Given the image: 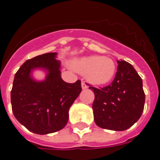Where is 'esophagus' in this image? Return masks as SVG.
<instances>
[{
    "mask_svg": "<svg viewBox=\"0 0 160 160\" xmlns=\"http://www.w3.org/2000/svg\"><path fill=\"white\" fill-rule=\"evenodd\" d=\"M81 87H82L83 89H86V88H88V85H87V84H85V82H84V81L81 82Z\"/></svg>",
    "mask_w": 160,
    "mask_h": 160,
    "instance_id": "esophagus-1",
    "label": "esophagus"
}]
</instances>
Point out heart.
<instances>
[{
    "mask_svg": "<svg viewBox=\"0 0 160 160\" xmlns=\"http://www.w3.org/2000/svg\"><path fill=\"white\" fill-rule=\"evenodd\" d=\"M71 66L78 73L84 75L88 82L96 85L111 82L116 73V64L114 60L100 55L76 58Z\"/></svg>",
    "mask_w": 160,
    "mask_h": 160,
    "instance_id": "b5f03b06",
    "label": "heart"
}]
</instances>
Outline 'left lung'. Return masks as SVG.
Returning a JSON list of instances; mask_svg holds the SVG:
<instances>
[{"label":"left lung","instance_id":"obj_1","mask_svg":"<svg viewBox=\"0 0 160 160\" xmlns=\"http://www.w3.org/2000/svg\"><path fill=\"white\" fill-rule=\"evenodd\" d=\"M115 77L104 88L90 86L94 92L92 103L96 124L105 129L123 131L140 119L145 104L142 80L132 65L117 61Z\"/></svg>","mask_w":160,"mask_h":160}]
</instances>
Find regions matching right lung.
Wrapping results in <instances>:
<instances>
[{
	"label": "right lung",
	"instance_id": "obj_1",
	"mask_svg": "<svg viewBox=\"0 0 160 160\" xmlns=\"http://www.w3.org/2000/svg\"><path fill=\"white\" fill-rule=\"evenodd\" d=\"M57 53H47L27 60L14 76L11 93L14 117L29 131L37 134L52 133L68 123L70 107L81 92V82H64ZM36 69L47 72L45 80L32 77Z\"/></svg>",
	"mask_w": 160,
	"mask_h": 160
}]
</instances>
